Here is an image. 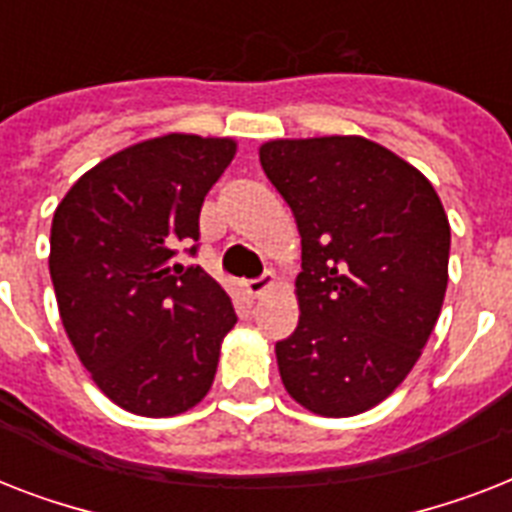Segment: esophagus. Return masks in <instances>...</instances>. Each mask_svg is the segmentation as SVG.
Listing matches in <instances>:
<instances>
[{
  "label": "esophagus",
  "instance_id": "34e87169",
  "mask_svg": "<svg viewBox=\"0 0 512 512\" xmlns=\"http://www.w3.org/2000/svg\"><path fill=\"white\" fill-rule=\"evenodd\" d=\"M273 287H276V276H273L271 271L263 273V276H260V279L247 281V292H249V295H252V297L265 295V292H268V289H273Z\"/></svg>",
  "mask_w": 512,
  "mask_h": 512
}]
</instances>
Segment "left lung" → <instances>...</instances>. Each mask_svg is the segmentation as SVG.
<instances>
[{"mask_svg": "<svg viewBox=\"0 0 512 512\" xmlns=\"http://www.w3.org/2000/svg\"><path fill=\"white\" fill-rule=\"evenodd\" d=\"M260 164L303 239L281 382L321 417L366 412L406 380L441 316L444 204L417 167L361 135L268 140Z\"/></svg>", "mask_w": 512, "mask_h": 512, "instance_id": "1", "label": "left lung"}]
</instances>
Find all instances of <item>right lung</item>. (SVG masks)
Listing matches in <instances>:
<instances>
[{
  "label": "right lung",
  "mask_w": 512,
  "mask_h": 512,
  "mask_svg": "<svg viewBox=\"0 0 512 512\" xmlns=\"http://www.w3.org/2000/svg\"><path fill=\"white\" fill-rule=\"evenodd\" d=\"M233 156V138L159 135L95 164L55 209L60 321L92 382L127 412L175 417L212 388L236 313L209 273L175 255L199 239L204 196Z\"/></svg>",
  "instance_id": "right-lung-1"
}]
</instances>
